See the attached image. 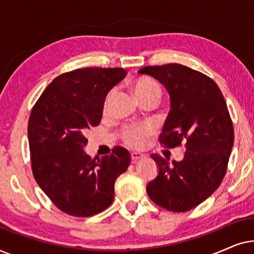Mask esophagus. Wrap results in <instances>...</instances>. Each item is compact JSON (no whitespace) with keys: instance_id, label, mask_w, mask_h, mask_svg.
Listing matches in <instances>:
<instances>
[{"instance_id":"obj_1","label":"esophagus","mask_w":254,"mask_h":254,"mask_svg":"<svg viewBox=\"0 0 254 254\" xmlns=\"http://www.w3.org/2000/svg\"><path fill=\"white\" fill-rule=\"evenodd\" d=\"M143 157H144V155L140 154V152H131V154H130V158H131V161H133V162H136L137 159L143 158Z\"/></svg>"}]
</instances>
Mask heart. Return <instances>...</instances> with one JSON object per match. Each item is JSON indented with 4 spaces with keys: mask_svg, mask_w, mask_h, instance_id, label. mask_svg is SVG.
Listing matches in <instances>:
<instances>
[{
    "mask_svg": "<svg viewBox=\"0 0 254 254\" xmlns=\"http://www.w3.org/2000/svg\"><path fill=\"white\" fill-rule=\"evenodd\" d=\"M133 90L136 98L140 102L147 99H156L158 102L162 96V89L159 84L152 78L141 77L137 78L133 84ZM114 95L113 90L107 93L105 102H104V109L107 110L110 106L111 99ZM152 133V128L148 125H130L125 127L121 130V138L128 147L134 149H140L145 144V138Z\"/></svg>",
    "mask_w": 254,
    "mask_h": 254,
    "instance_id": "heart-1",
    "label": "heart"
}]
</instances>
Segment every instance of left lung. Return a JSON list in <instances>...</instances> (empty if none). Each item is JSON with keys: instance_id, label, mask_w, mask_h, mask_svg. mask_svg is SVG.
Here are the masks:
<instances>
[{"instance_id": "8db88e82", "label": "left lung", "mask_w": 254, "mask_h": 254, "mask_svg": "<svg viewBox=\"0 0 254 254\" xmlns=\"http://www.w3.org/2000/svg\"><path fill=\"white\" fill-rule=\"evenodd\" d=\"M165 86L170 112L159 142L166 148L185 143L180 162L151 155L158 175L147 185L156 204L180 213L199 206L221 185L234 145V126L220 88L202 72L186 65L170 64L144 67Z\"/></svg>"}]
</instances>
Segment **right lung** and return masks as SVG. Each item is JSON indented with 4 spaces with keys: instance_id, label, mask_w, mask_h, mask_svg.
Wrapping results in <instances>:
<instances>
[{
    "instance_id": "1",
    "label": "right lung",
    "mask_w": 254,
    "mask_h": 254,
    "mask_svg": "<svg viewBox=\"0 0 254 254\" xmlns=\"http://www.w3.org/2000/svg\"><path fill=\"white\" fill-rule=\"evenodd\" d=\"M127 71L83 68L64 72L45 89L27 126L31 165L44 193L64 213L89 217L114 199V183L130 163L127 149L91 159L85 154L86 130L98 126L107 93Z\"/></svg>"
}]
</instances>
